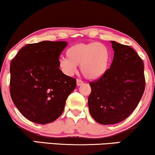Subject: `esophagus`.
<instances>
[{
  "label": "esophagus",
  "mask_w": 155,
  "mask_h": 155,
  "mask_svg": "<svg viewBox=\"0 0 155 155\" xmlns=\"http://www.w3.org/2000/svg\"><path fill=\"white\" fill-rule=\"evenodd\" d=\"M82 84H83V81H82L81 80L76 79V85H77L78 87H79V86H80V85H81Z\"/></svg>",
  "instance_id": "34e87169"
}]
</instances>
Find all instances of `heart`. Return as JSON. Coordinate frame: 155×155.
<instances>
[{"label":"heart","mask_w":155,"mask_h":155,"mask_svg":"<svg viewBox=\"0 0 155 155\" xmlns=\"http://www.w3.org/2000/svg\"><path fill=\"white\" fill-rule=\"evenodd\" d=\"M66 58L59 59V67L64 73L71 75L76 66L87 79H97L108 71L111 55L109 48L104 44L97 42L77 44L66 50Z\"/></svg>","instance_id":"heart-1"}]
</instances>
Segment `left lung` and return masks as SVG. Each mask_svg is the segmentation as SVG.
<instances>
[{"mask_svg": "<svg viewBox=\"0 0 155 155\" xmlns=\"http://www.w3.org/2000/svg\"><path fill=\"white\" fill-rule=\"evenodd\" d=\"M114 58L110 68L89 83V112L101 124H114L127 119L137 107L145 89L144 64L130 46L111 41Z\"/></svg>", "mask_w": 155, "mask_h": 155, "instance_id": "left-lung-1", "label": "left lung"}]
</instances>
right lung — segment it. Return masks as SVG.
Segmentation results:
<instances>
[{
	"mask_svg": "<svg viewBox=\"0 0 155 155\" xmlns=\"http://www.w3.org/2000/svg\"><path fill=\"white\" fill-rule=\"evenodd\" d=\"M66 41H44L25 45L11 61L10 94L23 116L45 124L58 119L76 81L59 68Z\"/></svg>",
	"mask_w": 155,
	"mask_h": 155,
	"instance_id": "add662e5",
	"label": "right lung"
}]
</instances>
